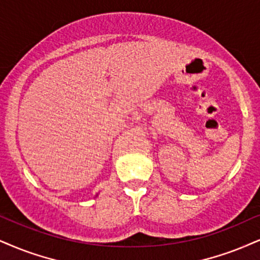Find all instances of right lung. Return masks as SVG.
<instances>
[{
	"label": "right lung",
	"instance_id": "add662e5",
	"mask_svg": "<svg viewBox=\"0 0 260 260\" xmlns=\"http://www.w3.org/2000/svg\"><path fill=\"white\" fill-rule=\"evenodd\" d=\"M95 197H98V194H96V195H95Z\"/></svg>",
	"mask_w": 260,
	"mask_h": 260
}]
</instances>
